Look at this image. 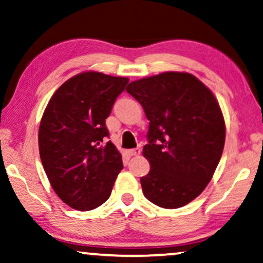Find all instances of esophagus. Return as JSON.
Returning <instances> with one entry per match:
<instances>
[{
  "mask_svg": "<svg viewBox=\"0 0 263 263\" xmlns=\"http://www.w3.org/2000/svg\"><path fill=\"white\" fill-rule=\"evenodd\" d=\"M127 154L129 156H137L141 154V148H135V149H129L127 150Z\"/></svg>",
  "mask_w": 263,
  "mask_h": 263,
  "instance_id": "esophagus-1",
  "label": "esophagus"
}]
</instances>
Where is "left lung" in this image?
Here are the masks:
<instances>
[{
  "mask_svg": "<svg viewBox=\"0 0 263 263\" xmlns=\"http://www.w3.org/2000/svg\"><path fill=\"white\" fill-rule=\"evenodd\" d=\"M126 91L150 121L143 194L159 207H183L201 195L221 159L226 132L218 101L201 80L181 72L136 80Z\"/></svg>",
  "mask_w": 263,
  "mask_h": 263,
  "instance_id": "left-lung-1",
  "label": "left lung"
}]
</instances>
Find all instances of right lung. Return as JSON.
Returning a JSON list of instances; mask_svg holds the SVG:
<instances>
[{"label": "right lung", "instance_id": "right-lung-1", "mask_svg": "<svg viewBox=\"0 0 263 263\" xmlns=\"http://www.w3.org/2000/svg\"><path fill=\"white\" fill-rule=\"evenodd\" d=\"M128 79L84 72L55 91L42 117L38 144L44 171L66 204L85 212L109 198L124 168L106 119Z\"/></svg>", "mask_w": 263, "mask_h": 263}]
</instances>
